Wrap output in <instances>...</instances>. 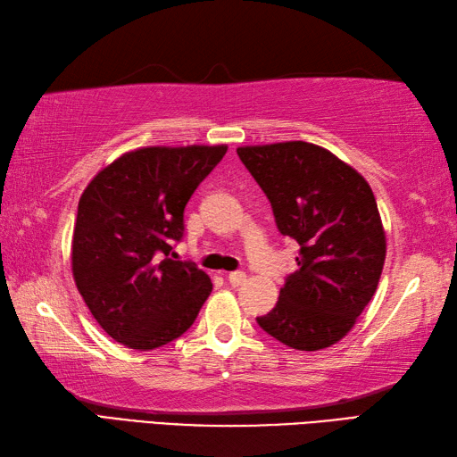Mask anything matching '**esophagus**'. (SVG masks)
Returning <instances> with one entry per match:
<instances>
[{
	"mask_svg": "<svg viewBox=\"0 0 457 457\" xmlns=\"http://www.w3.org/2000/svg\"><path fill=\"white\" fill-rule=\"evenodd\" d=\"M228 283L232 287H240V286H245V281H246V273L245 271H232V273H228Z\"/></svg>",
	"mask_w": 457,
	"mask_h": 457,
	"instance_id": "1",
	"label": "esophagus"
}]
</instances>
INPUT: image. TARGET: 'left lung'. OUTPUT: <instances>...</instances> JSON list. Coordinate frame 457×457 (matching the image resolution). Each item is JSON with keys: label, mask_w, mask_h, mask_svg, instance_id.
<instances>
[{"label": "left lung", "mask_w": 457, "mask_h": 457, "mask_svg": "<svg viewBox=\"0 0 457 457\" xmlns=\"http://www.w3.org/2000/svg\"><path fill=\"white\" fill-rule=\"evenodd\" d=\"M268 195L283 237L299 242V270L258 324L289 348H330L353 328L383 271L387 238L358 170L303 140L237 148Z\"/></svg>", "instance_id": "left-lung-1"}]
</instances>
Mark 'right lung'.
<instances>
[{
  "label": "right lung",
  "mask_w": 457,
  "mask_h": 457,
  "mask_svg": "<svg viewBox=\"0 0 457 457\" xmlns=\"http://www.w3.org/2000/svg\"><path fill=\"white\" fill-rule=\"evenodd\" d=\"M227 148L129 150L79 197L70 252L74 283L99 327L125 348L148 352L176 340L207 301V273L168 254L184 237L189 197Z\"/></svg>",
  "instance_id": "1"
}]
</instances>
